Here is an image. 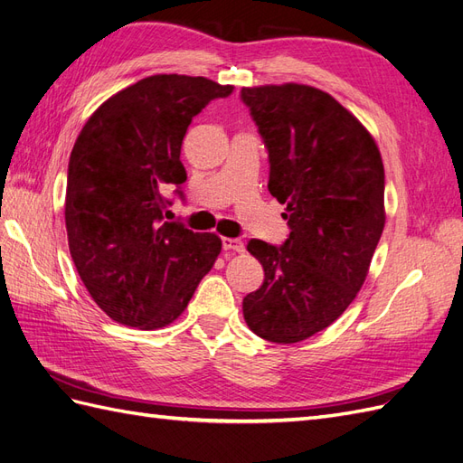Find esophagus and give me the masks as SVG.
I'll list each match as a JSON object with an SVG mask.
<instances>
[{"label": "esophagus", "instance_id": "esophagus-1", "mask_svg": "<svg viewBox=\"0 0 463 463\" xmlns=\"http://www.w3.org/2000/svg\"><path fill=\"white\" fill-rule=\"evenodd\" d=\"M223 251H233V253H245V245L241 240H235V237H223L222 240Z\"/></svg>", "mask_w": 463, "mask_h": 463}]
</instances>
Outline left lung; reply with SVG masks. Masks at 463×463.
Segmentation results:
<instances>
[{
    "mask_svg": "<svg viewBox=\"0 0 463 463\" xmlns=\"http://www.w3.org/2000/svg\"><path fill=\"white\" fill-rule=\"evenodd\" d=\"M241 99L290 228L280 247L247 243L265 280L243 298V317L260 339L299 343L339 319L366 280L385 223L382 156L353 112L316 87H243Z\"/></svg>",
    "mask_w": 463,
    "mask_h": 463,
    "instance_id": "left-lung-1",
    "label": "left lung"
}]
</instances>
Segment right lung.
I'll use <instances>...</instances> for the list:
<instances>
[{
  "mask_svg": "<svg viewBox=\"0 0 463 463\" xmlns=\"http://www.w3.org/2000/svg\"><path fill=\"white\" fill-rule=\"evenodd\" d=\"M232 85L157 73L118 91L85 122L66 186L70 253L95 304L122 325L177 319L222 251L216 233L165 222L169 186L186 181V128Z\"/></svg>",
  "mask_w": 463,
  "mask_h": 463,
  "instance_id": "obj_1",
  "label": "right lung"
}]
</instances>
